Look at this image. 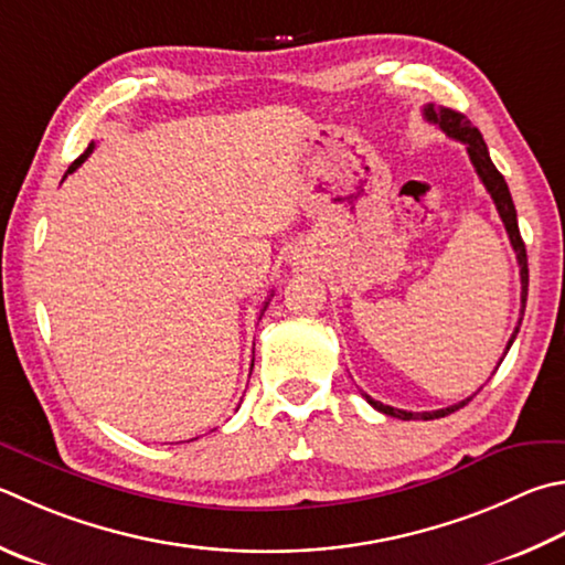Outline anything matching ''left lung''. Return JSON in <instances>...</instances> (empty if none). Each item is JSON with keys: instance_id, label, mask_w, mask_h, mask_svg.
I'll use <instances>...</instances> for the list:
<instances>
[{"instance_id": "8db88e82", "label": "left lung", "mask_w": 565, "mask_h": 565, "mask_svg": "<svg viewBox=\"0 0 565 565\" xmlns=\"http://www.w3.org/2000/svg\"><path fill=\"white\" fill-rule=\"evenodd\" d=\"M423 116L429 122H435V126L443 128L449 138L465 142L471 166H475L479 180L484 182L487 192L491 194V200H494L499 217H501V222H504L507 234H509V239H511V247H514V252H516V259H519V266H521V316H519V323L514 328V333H511L509 343H507V351H504V355H507L511 343H514V338L519 333L521 321H524L526 294H529L526 244H524V239H521V232H519L514 200H511V192H509V184L504 182V175H501V172L494 168V162H491V158H489V150H487L484 138H481V132L475 126H471V122L467 120V116H461V113H457L452 108H443V106H435V104H427L425 110H423ZM504 355H501V361H504ZM501 361L497 363V367L501 365ZM363 397L375 409H381L383 415L397 417V419H437V417H445L449 413H455V409H459V407H465L469 399H471V397H467V399H461V403H457V405H449V407H443V409H433V413H407V409H397V407H390V405L377 403V399H373L371 395H365V393H363Z\"/></svg>"}]
</instances>
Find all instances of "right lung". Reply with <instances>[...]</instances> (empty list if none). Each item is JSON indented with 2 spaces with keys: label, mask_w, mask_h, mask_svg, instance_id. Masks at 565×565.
<instances>
[{
  "label": "right lung",
  "mask_w": 565,
  "mask_h": 565,
  "mask_svg": "<svg viewBox=\"0 0 565 565\" xmlns=\"http://www.w3.org/2000/svg\"><path fill=\"white\" fill-rule=\"evenodd\" d=\"M94 148H96V146H94V142H90V146L86 148V152H84V156H81V158H76L74 162H71V168L66 170V175H71V172H74L76 168H81V162H86V158L90 156V152H94ZM66 175H64V178H66ZM266 303H269V301H266ZM264 309H266V306H264Z\"/></svg>",
  "instance_id": "right-lung-1"
}]
</instances>
